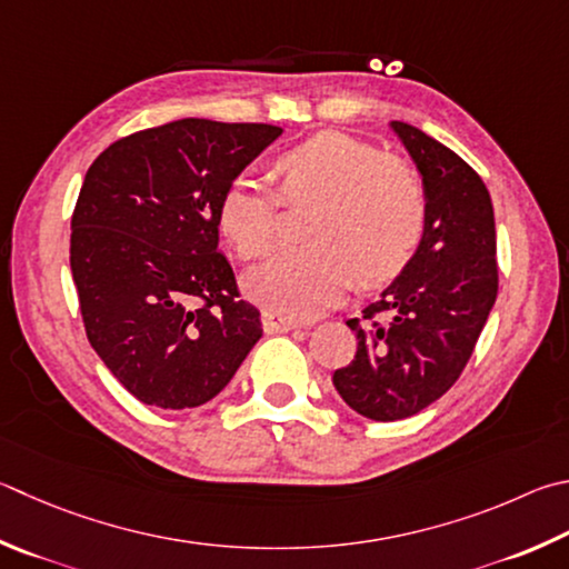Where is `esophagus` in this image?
Masks as SVG:
<instances>
[{
	"label": "esophagus",
	"mask_w": 569,
	"mask_h": 569,
	"mask_svg": "<svg viewBox=\"0 0 569 569\" xmlns=\"http://www.w3.org/2000/svg\"><path fill=\"white\" fill-rule=\"evenodd\" d=\"M261 323H263V330L266 333H288V330L298 328V323L293 318H286L281 313H273V311H263L261 313Z\"/></svg>",
	"instance_id": "obj_1"
}]
</instances>
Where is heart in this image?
<instances>
[{
    "label": "heart",
    "mask_w": 569,
    "mask_h": 569,
    "mask_svg": "<svg viewBox=\"0 0 569 569\" xmlns=\"http://www.w3.org/2000/svg\"><path fill=\"white\" fill-rule=\"evenodd\" d=\"M288 203L316 201L308 246L278 253L243 273V291L266 311L303 320L323 313L353 278L366 288L392 281L426 233V193L408 163L373 143L323 131L276 161ZM278 196L241 177L226 186L219 226L241 258H261L276 241Z\"/></svg>",
    "instance_id": "b5f03b06"
}]
</instances>
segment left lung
Listing matches in <instances>:
<instances>
[{"label": "left lung", "mask_w": 569, "mask_h": 569, "mask_svg": "<svg viewBox=\"0 0 569 569\" xmlns=\"http://www.w3.org/2000/svg\"><path fill=\"white\" fill-rule=\"evenodd\" d=\"M426 193V233L408 266L363 318L348 320L358 350L333 373L338 396L363 418L390 422L428 408L460 378L498 296L495 213L482 179L456 151L390 121Z\"/></svg>", "instance_id": "8db88e82"}]
</instances>
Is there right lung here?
<instances>
[{"label":"right lung","instance_id":"obj_1","mask_svg":"<svg viewBox=\"0 0 569 569\" xmlns=\"http://www.w3.org/2000/svg\"><path fill=\"white\" fill-rule=\"evenodd\" d=\"M281 133L179 119L119 139L87 171L71 216L81 318L97 356L147 406H203L263 336L219 251V201Z\"/></svg>","mask_w":569,"mask_h":569}]
</instances>
